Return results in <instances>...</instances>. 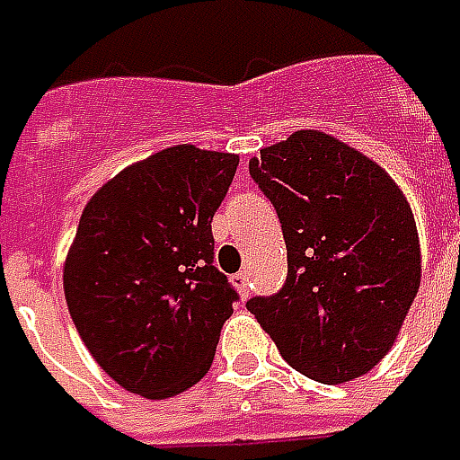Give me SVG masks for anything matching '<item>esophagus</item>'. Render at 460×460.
Returning <instances> with one entry per match:
<instances>
[{"label": "esophagus", "mask_w": 460, "mask_h": 460, "mask_svg": "<svg viewBox=\"0 0 460 460\" xmlns=\"http://www.w3.org/2000/svg\"><path fill=\"white\" fill-rule=\"evenodd\" d=\"M231 283L236 286V290L241 293V298H249L251 283H249V270H239L236 276H231Z\"/></svg>", "instance_id": "34e87169"}]
</instances>
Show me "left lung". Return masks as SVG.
<instances>
[{
    "instance_id": "8db88e82",
    "label": "left lung",
    "mask_w": 460,
    "mask_h": 460,
    "mask_svg": "<svg viewBox=\"0 0 460 460\" xmlns=\"http://www.w3.org/2000/svg\"><path fill=\"white\" fill-rule=\"evenodd\" d=\"M276 207L288 279L246 303L300 375L342 385L392 349L421 283L409 201L376 162L320 130H298L251 157Z\"/></svg>"
}]
</instances>
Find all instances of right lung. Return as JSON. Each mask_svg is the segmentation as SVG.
Listing matches in <instances>:
<instances>
[{
    "label": "right lung",
    "instance_id": "obj_1",
    "mask_svg": "<svg viewBox=\"0 0 460 460\" xmlns=\"http://www.w3.org/2000/svg\"><path fill=\"white\" fill-rule=\"evenodd\" d=\"M239 167L174 145L125 167L85 204L64 266L78 335L105 375L147 399L209 372L236 290L214 266L211 219Z\"/></svg>",
    "mask_w": 460,
    "mask_h": 460
}]
</instances>
